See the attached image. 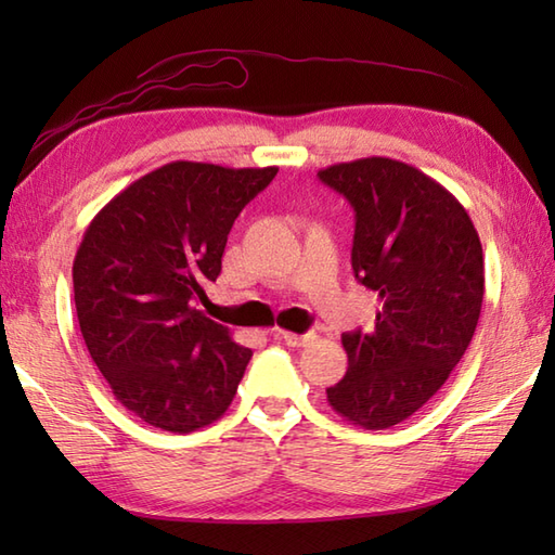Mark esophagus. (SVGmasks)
<instances>
[{
  "instance_id": "34e87169",
  "label": "esophagus",
  "mask_w": 555,
  "mask_h": 555,
  "mask_svg": "<svg viewBox=\"0 0 555 555\" xmlns=\"http://www.w3.org/2000/svg\"><path fill=\"white\" fill-rule=\"evenodd\" d=\"M276 336H279L281 340H286V344L293 346V348H300V346L308 344V340L314 338L312 334H293V332H281V328L276 332Z\"/></svg>"
}]
</instances>
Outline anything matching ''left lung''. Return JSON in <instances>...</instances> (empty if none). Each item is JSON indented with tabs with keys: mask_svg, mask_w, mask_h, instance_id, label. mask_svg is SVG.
<instances>
[{
	"mask_svg": "<svg viewBox=\"0 0 555 555\" xmlns=\"http://www.w3.org/2000/svg\"><path fill=\"white\" fill-rule=\"evenodd\" d=\"M317 176L356 209L352 271L382 300L372 334L340 336L348 372L326 400L358 427L388 429L465 356L485 298L481 243L465 207L405 162L367 157Z\"/></svg>",
	"mask_w": 555,
	"mask_h": 555,
	"instance_id": "1",
	"label": "left lung"
}]
</instances>
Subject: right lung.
Segmentation results:
<instances>
[{"instance_id":"right-lung-1","label":"right lung","mask_w":555,"mask_h":555,"mask_svg":"<svg viewBox=\"0 0 555 555\" xmlns=\"http://www.w3.org/2000/svg\"><path fill=\"white\" fill-rule=\"evenodd\" d=\"M276 167L171 162L109 199L74 259L82 340L116 400L173 434L217 422L253 358L195 310L221 274L235 217Z\"/></svg>"}]
</instances>
